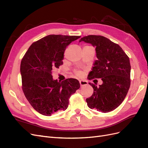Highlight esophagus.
Listing matches in <instances>:
<instances>
[{"mask_svg":"<svg viewBox=\"0 0 148 148\" xmlns=\"http://www.w3.org/2000/svg\"><path fill=\"white\" fill-rule=\"evenodd\" d=\"M79 84L81 86H84V85H87L88 82L87 81H84V80H79Z\"/></svg>","mask_w":148,"mask_h":148,"instance_id":"obj_1","label":"esophagus"}]
</instances>
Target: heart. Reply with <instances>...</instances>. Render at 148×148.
I'll return each instance as SVG.
<instances>
[{
    "label": "heart",
    "instance_id": "heart-1",
    "mask_svg": "<svg viewBox=\"0 0 148 148\" xmlns=\"http://www.w3.org/2000/svg\"><path fill=\"white\" fill-rule=\"evenodd\" d=\"M75 73H77V75H80V74H81V71H78V70H76V71H75Z\"/></svg>",
    "mask_w": 148,
    "mask_h": 148
}]
</instances>
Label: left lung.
<instances>
[{
	"label": "left lung",
	"mask_w": 148,
	"mask_h": 148,
	"mask_svg": "<svg viewBox=\"0 0 148 148\" xmlns=\"http://www.w3.org/2000/svg\"><path fill=\"white\" fill-rule=\"evenodd\" d=\"M82 41L96 47L97 58L88 78L102 80L99 86L89 83L94 92L86 99L88 106L103 113L114 110L122 104L130 86L129 57L119 45L102 36L89 35L80 39Z\"/></svg>",
	"instance_id": "obj_1"
}]
</instances>
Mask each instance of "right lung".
Returning a JSON list of instances; mask_svg holds the SVG:
<instances>
[{
	"label": "right lung",
	"instance_id": "obj_1",
	"mask_svg": "<svg viewBox=\"0 0 148 148\" xmlns=\"http://www.w3.org/2000/svg\"><path fill=\"white\" fill-rule=\"evenodd\" d=\"M78 36L51 34L33 42L21 62L22 89L26 99L39 114L51 116L65 110L71 95L80 87L77 79L58 82L52 71L63 64L66 46Z\"/></svg>",
	"mask_w": 148,
	"mask_h": 148
}]
</instances>
